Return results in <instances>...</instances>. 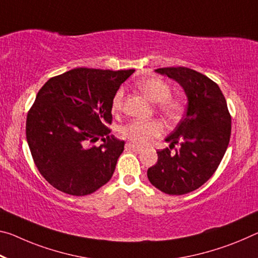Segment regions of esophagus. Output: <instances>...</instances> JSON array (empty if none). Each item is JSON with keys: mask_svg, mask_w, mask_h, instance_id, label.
Wrapping results in <instances>:
<instances>
[{"mask_svg": "<svg viewBox=\"0 0 258 258\" xmlns=\"http://www.w3.org/2000/svg\"><path fill=\"white\" fill-rule=\"evenodd\" d=\"M125 148H126V150H133V151H136V153H142V151H144V148H141V147L131 144V142H128V144L125 145Z\"/></svg>", "mask_w": 258, "mask_h": 258, "instance_id": "34e87169", "label": "esophagus"}]
</instances>
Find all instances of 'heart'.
Segmentation results:
<instances>
[{"mask_svg": "<svg viewBox=\"0 0 258 258\" xmlns=\"http://www.w3.org/2000/svg\"><path fill=\"white\" fill-rule=\"evenodd\" d=\"M137 86L150 101L157 103V110L167 119H177L181 114L183 110L182 102L178 97L170 96L171 87L164 80L158 78H146L139 80ZM122 100H124V91L118 89L111 101L113 113L120 111ZM162 132L163 125L158 120L134 119L121 128V136L139 146L147 145L151 139L158 137Z\"/></svg>", "mask_w": 258, "mask_h": 258, "instance_id": "1", "label": "heart"}]
</instances>
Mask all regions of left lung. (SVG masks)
Segmentation results:
<instances>
[{"label": "left lung", "mask_w": 258, "mask_h": 258, "mask_svg": "<svg viewBox=\"0 0 258 258\" xmlns=\"http://www.w3.org/2000/svg\"><path fill=\"white\" fill-rule=\"evenodd\" d=\"M181 86L187 96V111L165 139L169 148L157 151V163L147 171L151 185L169 195L190 193L207 182L217 170L231 137V116L218 85L191 69L155 70Z\"/></svg>", "instance_id": "8db88e82"}]
</instances>
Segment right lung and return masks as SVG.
I'll list each match as a JSON object with an SVG mask.
<instances>
[{
    "label": "right lung",
    "instance_id": "right-lung-1",
    "mask_svg": "<svg viewBox=\"0 0 258 258\" xmlns=\"http://www.w3.org/2000/svg\"><path fill=\"white\" fill-rule=\"evenodd\" d=\"M133 72L78 68L39 91L27 113L26 139L40 173L56 189L84 196L111 179L125 145L108 128L111 101ZM99 138L102 144L94 146Z\"/></svg>",
    "mask_w": 258,
    "mask_h": 258
}]
</instances>
